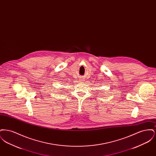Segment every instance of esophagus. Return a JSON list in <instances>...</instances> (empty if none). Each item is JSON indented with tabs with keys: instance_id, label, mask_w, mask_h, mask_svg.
Listing matches in <instances>:
<instances>
[{
	"instance_id": "34e87169",
	"label": "esophagus",
	"mask_w": 156,
	"mask_h": 156,
	"mask_svg": "<svg viewBox=\"0 0 156 156\" xmlns=\"http://www.w3.org/2000/svg\"><path fill=\"white\" fill-rule=\"evenodd\" d=\"M81 80H81V81H80V82L83 81V80H82V81H81Z\"/></svg>"
}]
</instances>
